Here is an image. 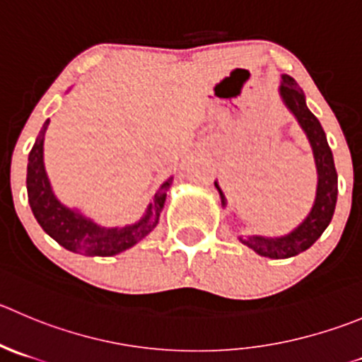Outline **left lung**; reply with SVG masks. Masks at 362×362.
<instances>
[{
	"instance_id": "1",
	"label": "left lung",
	"mask_w": 362,
	"mask_h": 362,
	"mask_svg": "<svg viewBox=\"0 0 362 362\" xmlns=\"http://www.w3.org/2000/svg\"><path fill=\"white\" fill-rule=\"evenodd\" d=\"M279 90L311 142L316 168H318V190H316L315 206L308 218L297 229L291 230L290 235L281 236V238H264V236H242L240 238L243 245L250 247L254 252L270 257V259H286V257L297 256V254L308 250L330 223L336 201H338V172L334 167L332 151L327 144L322 124L309 112V108L305 106L304 92L291 76H282ZM215 187L218 188V185ZM220 199H222V206H226V197L222 192H220Z\"/></svg>"
}]
</instances>
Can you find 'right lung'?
<instances>
[{
	"instance_id": "right-lung-1",
	"label": "right lung",
	"mask_w": 362,
	"mask_h": 362,
	"mask_svg": "<svg viewBox=\"0 0 362 362\" xmlns=\"http://www.w3.org/2000/svg\"><path fill=\"white\" fill-rule=\"evenodd\" d=\"M46 120L33 144L28 156V174H26V188H28V202L35 215L37 222L40 223L47 235L65 247L67 250L83 256H115L132 249L133 245L146 238L151 230L156 227L160 211L165 204V190L170 187L172 179L158 190L153 202L147 208L146 216L140 222L126 227H101L85 218L78 211L65 208L57 201L53 190H51L49 179L44 168V135H46Z\"/></svg>"
}]
</instances>
